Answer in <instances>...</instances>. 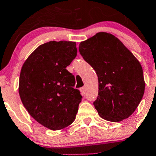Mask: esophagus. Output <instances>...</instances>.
Returning <instances> with one entry per match:
<instances>
[{"label": "esophagus", "instance_id": "1", "mask_svg": "<svg viewBox=\"0 0 156 156\" xmlns=\"http://www.w3.org/2000/svg\"><path fill=\"white\" fill-rule=\"evenodd\" d=\"M81 92H82V95H85L86 93V86H83V87L81 89Z\"/></svg>", "mask_w": 156, "mask_h": 156}]
</instances>
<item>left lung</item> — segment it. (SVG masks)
<instances>
[{"mask_svg": "<svg viewBox=\"0 0 156 156\" xmlns=\"http://www.w3.org/2000/svg\"><path fill=\"white\" fill-rule=\"evenodd\" d=\"M79 52L98 77V97L93 105L99 115L115 122L129 117L145 89L140 62L121 41L105 32L82 41Z\"/></svg>", "mask_w": 156, "mask_h": 156, "instance_id": "1", "label": "left lung"}]
</instances>
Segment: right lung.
<instances>
[{
    "label": "right lung",
    "instance_id": "obj_1",
    "mask_svg": "<svg viewBox=\"0 0 156 156\" xmlns=\"http://www.w3.org/2000/svg\"><path fill=\"white\" fill-rule=\"evenodd\" d=\"M76 55L75 42L53 41L38 46L22 67V103L37 122L52 130L70 125L82 101L74 76L66 69Z\"/></svg>",
    "mask_w": 156,
    "mask_h": 156
}]
</instances>
